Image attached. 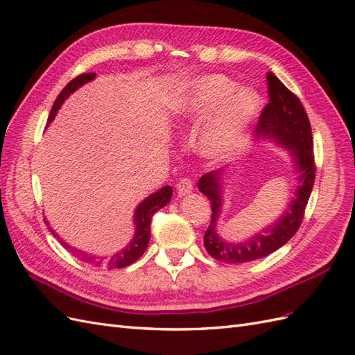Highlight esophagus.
I'll return each instance as SVG.
<instances>
[{"instance_id": "esophagus-1", "label": "esophagus", "mask_w": 355, "mask_h": 355, "mask_svg": "<svg viewBox=\"0 0 355 355\" xmlns=\"http://www.w3.org/2000/svg\"><path fill=\"white\" fill-rule=\"evenodd\" d=\"M193 183L189 178H181L177 184V193L178 196H187L192 193Z\"/></svg>"}]
</instances>
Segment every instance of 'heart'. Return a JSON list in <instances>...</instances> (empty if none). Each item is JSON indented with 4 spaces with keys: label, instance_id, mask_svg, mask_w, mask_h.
Masks as SVG:
<instances>
[{
    "label": "heart",
    "instance_id": "heart-1",
    "mask_svg": "<svg viewBox=\"0 0 355 355\" xmlns=\"http://www.w3.org/2000/svg\"><path fill=\"white\" fill-rule=\"evenodd\" d=\"M259 98L255 91L241 88L223 75L193 79L180 94L175 112L195 121L214 112L196 135V147L202 156L219 160L239 147L255 118Z\"/></svg>",
    "mask_w": 355,
    "mask_h": 355
}]
</instances>
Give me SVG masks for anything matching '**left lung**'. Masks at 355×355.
I'll use <instances>...</instances> for the list:
<instances>
[{"label": "left lung", "instance_id": "8db88e82", "mask_svg": "<svg viewBox=\"0 0 355 355\" xmlns=\"http://www.w3.org/2000/svg\"><path fill=\"white\" fill-rule=\"evenodd\" d=\"M267 85L268 103L259 116L255 138L271 139L279 147L291 151L298 183L294 198L277 220L252 237L234 243L223 240L216 230L223 204V175H228V169L208 172L199 178V192L210 199L213 211L204 235V246L210 257L226 264H241L266 258L293 239L303 222L306 205L315 183L312 129L304 107L298 97L291 93L271 71L267 75Z\"/></svg>", "mask_w": 355, "mask_h": 355}]
</instances>
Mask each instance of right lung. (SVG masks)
Instances as JSON below:
<instances>
[{
	"label": "right lung",
	"mask_w": 355,
	"mask_h": 355,
	"mask_svg": "<svg viewBox=\"0 0 355 355\" xmlns=\"http://www.w3.org/2000/svg\"><path fill=\"white\" fill-rule=\"evenodd\" d=\"M96 78V73H83L76 76L73 80H70V83L62 88L61 93L58 94L57 100L53 102V106L51 109V114L48 116V121L51 123L53 118H55L58 109L61 107L62 102L71 94L75 93L78 88L83 87L84 84L89 83V80H93ZM172 198V187L171 186H165L162 187L160 190H157L156 193L150 195L148 198H145L144 201L136 207L135 214H133V220H135V235L133 239L130 240V243L127 244L124 249H121L120 252L114 253L111 257H97V255H91V253H87L84 250H79L76 248H71L70 244H67L64 240L60 239V235L53 231L48 220L44 219V223L49 226V231L53 234V237H57L58 241L61 243V246L67 249L71 255L76 257L78 259L88 262L91 266H96V267H105L107 270H112V268H124L127 266L133 264L135 261H138L144 252L147 250L148 246V241H150V235H151V228H150V223H151V217L154 216L157 210L160 208L165 207Z\"/></svg>",
	"instance_id": "right-lung-1"
}]
</instances>
